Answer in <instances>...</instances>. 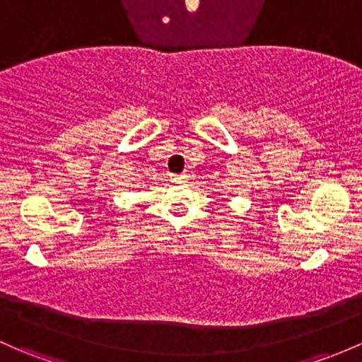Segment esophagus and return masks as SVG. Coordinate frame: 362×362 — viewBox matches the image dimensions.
<instances>
[{
  "mask_svg": "<svg viewBox=\"0 0 362 362\" xmlns=\"http://www.w3.org/2000/svg\"><path fill=\"white\" fill-rule=\"evenodd\" d=\"M170 180L173 182V184H184V182H187V173H182V175H171Z\"/></svg>",
  "mask_w": 362,
  "mask_h": 362,
  "instance_id": "obj_1",
  "label": "esophagus"
}]
</instances>
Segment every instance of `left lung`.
I'll return each instance as SVG.
<instances>
[{"label": "left lung", "mask_w": 362, "mask_h": 362, "mask_svg": "<svg viewBox=\"0 0 362 362\" xmlns=\"http://www.w3.org/2000/svg\"><path fill=\"white\" fill-rule=\"evenodd\" d=\"M223 201H229V199H227V197H226V199H223Z\"/></svg>", "instance_id": "1"}]
</instances>
